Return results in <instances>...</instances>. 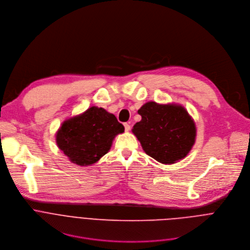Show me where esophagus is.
<instances>
[{
  "label": "esophagus",
  "mask_w": 250,
  "mask_h": 250,
  "mask_svg": "<svg viewBox=\"0 0 250 250\" xmlns=\"http://www.w3.org/2000/svg\"><path fill=\"white\" fill-rule=\"evenodd\" d=\"M124 125H125V131H128V130L130 129V125H129L128 124H125Z\"/></svg>",
  "instance_id": "esophagus-1"
}]
</instances>
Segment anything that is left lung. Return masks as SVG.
Returning <instances> with one entry per match:
<instances>
[{"mask_svg":"<svg viewBox=\"0 0 250 250\" xmlns=\"http://www.w3.org/2000/svg\"><path fill=\"white\" fill-rule=\"evenodd\" d=\"M137 113L141 121L133 125L131 131L147 155L170 165L189 154L195 145L197 128L182 104L150 101Z\"/></svg>","mask_w":250,"mask_h":250,"instance_id":"left-lung-1","label":"left lung"}]
</instances>
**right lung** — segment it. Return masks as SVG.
Returning <instances> with one entry per match:
<instances>
[{
	"label": "right lung",
	"instance_id": "right-lung-1",
	"mask_svg": "<svg viewBox=\"0 0 250 250\" xmlns=\"http://www.w3.org/2000/svg\"><path fill=\"white\" fill-rule=\"evenodd\" d=\"M125 131L115 115L96 105L65 120L55 134L56 145L68 159L79 166L98 162Z\"/></svg>",
	"mask_w": 250,
	"mask_h": 250
}]
</instances>
